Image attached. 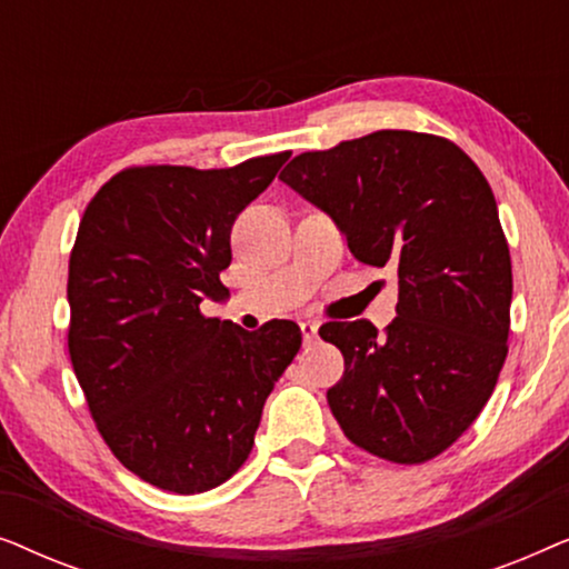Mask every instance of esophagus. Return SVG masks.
I'll return each instance as SVG.
<instances>
[{"label": "esophagus", "mask_w": 569, "mask_h": 569, "mask_svg": "<svg viewBox=\"0 0 569 569\" xmlns=\"http://www.w3.org/2000/svg\"><path fill=\"white\" fill-rule=\"evenodd\" d=\"M300 333H302V341L310 345V341H316V337H318V323L316 321H302Z\"/></svg>", "instance_id": "34e87169"}]
</instances>
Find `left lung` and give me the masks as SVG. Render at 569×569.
Wrapping results in <instances>:
<instances>
[{
	"label": "left lung",
	"instance_id": "obj_1",
	"mask_svg": "<svg viewBox=\"0 0 569 569\" xmlns=\"http://www.w3.org/2000/svg\"><path fill=\"white\" fill-rule=\"evenodd\" d=\"M279 178L357 261L399 277L386 333L365 318L318 331L345 355L333 417L372 456L430 461L479 417L508 357L512 267L487 178L448 139L396 129L302 152Z\"/></svg>",
	"mask_w": 569,
	"mask_h": 569
}]
</instances>
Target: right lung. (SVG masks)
<instances>
[{"instance_id": "right-lung-1", "label": "right lung", "mask_w": 569, "mask_h": 569, "mask_svg": "<svg viewBox=\"0 0 569 569\" xmlns=\"http://www.w3.org/2000/svg\"><path fill=\"white\" fill-rule=\"evenodd\" d=\"M290 152L236 168H127L84 209L69 256V357L113 456L176 495L207 492L253 448L261 409L300 349L292 321L246 331L201 316L224 300L236 217Z\"/></svg>"}]
</instances>
